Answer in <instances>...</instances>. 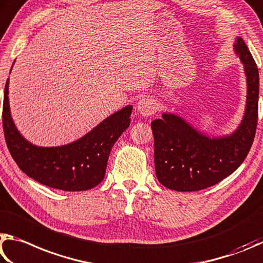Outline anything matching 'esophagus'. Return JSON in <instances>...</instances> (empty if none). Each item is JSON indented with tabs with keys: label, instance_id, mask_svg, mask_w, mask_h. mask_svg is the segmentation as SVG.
Wrapping results in <instances>:
<instances>
[{
	"label": "esophagus",
	"instance_id": "obj_1",
	"mask_svg": "<svg viewBox=\"0 0 263 263\" xmlns=\"http://www.w3.org/2000/svg\"><path fill=\"white\" fill-rule=\"evenodd\" d=\"M157 110V105L154 99L145 97V98L141 99L137 104V112H139L142 117H150L156 113Z\"/></svg>",
	"mask_w": 263,
	"mask_h": 263
}]
</instances>
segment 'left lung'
Here are the masks:
<instances>
[{
    "mask_svg": "<svg viewBox=\"0 0 263 263\" xmlns=\"http://www.w3.org/2000/svg\"><path fill=\"white\" fill-rule=\"evenodd\" d=\"M233 47L247 81L246 108L236 132L209 137L172 113H163L162 119L151 122L156 176L170 190L195 192L214 186L236 171L250 153L257 124L259 70L241 38Z\"/></svg>",
    "mask_w": 263,
    "mask_h": 263,
    "instance_id": "left-lung-1",
    "label": "left lung"
}]
</instances>
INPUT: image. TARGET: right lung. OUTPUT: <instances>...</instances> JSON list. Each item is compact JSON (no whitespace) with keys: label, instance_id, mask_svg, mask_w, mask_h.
Listing matches in <instances>:
<instances>
[{"label":"right lung","instance_id":"add662e5","mask_svg":"<svg viewBox=\"0 0 263 263\" xmlns=\"http://www.w3.org/2000/svg\"><path fill=\"white\" fill-rule=\"evenodd\" d=\"M8 95L9 78L4 87L2 113L4 137L13 160L27 177L66 192L87 191L103 181L110 150L130 124L132 105L109 115L72 143L44 148L30 143L17 130Z\"/></svg>","mask_w":263,"mask_h":263}]
</instances>
